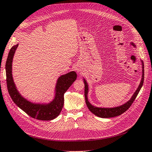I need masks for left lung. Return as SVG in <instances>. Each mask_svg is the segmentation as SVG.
<instances>
[{
	"label": "left lung",
	"instance_id": "obj_1",
	"mask_svg": "<svg viewBox=\"0 0 152 152\" xmlns=\"http://www.w3.org/2000/svg\"><path fill=\"white\" fill-rule=\"evenodd\" d=\"M131 45H133L134 47H136L133 43H131ZM142 66H143L142 67L143 69H142L141 80L138 88L134 92L133 96H132L131 99L128 102H127L126 104L119 107H114V108H101V107H96L92 105L89 102V101L88 100L87 95H88V83H86V80H84L85 96L86 104L88 108L89 109V110L92 112L93 114L98 117H101V118H109V117H116V116L121 115L122 114H123L124 112H125L131 107L132 104H133V102L136 99L137 95H138V94H139L142 86H143V81H144V64L143 62H142Z\"/></svg>",
	"mask_w": 152,
	"mask_h": 152
}]
</instances>
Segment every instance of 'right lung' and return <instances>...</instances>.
<instances>
[{"label":"right lung","mask_w":152,"mask_h":152,"mask_svg":"<svg viewBox=\"0 0 152 152\" xmlns=\"http://www.w3.org/2000/svg\"><path fill=\"white\" fill-rule=\"evenodd\" d=\"M18 47V44L12 46L11 48L6 63L7 86L12 100L19 108L34 119L42 121H50L56 118L61 113L64 105V95L76 80L77 75L76 72H69L58 78L56 86L55 98L49 104H33L20 95L13 81L12 62L14 53Z\"/></svg>","instance_id":"obj_1"}]
</instances>
